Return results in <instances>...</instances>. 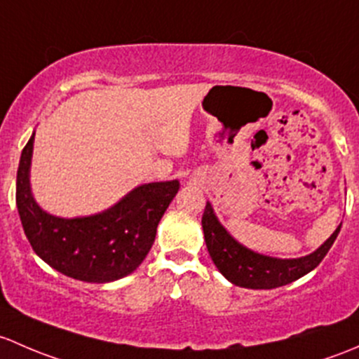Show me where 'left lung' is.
I'll return each instance as SVG.
<instances>
[{
  "label": "left lung",
  "mask_w": 359,
  "mask_h": 359,
  "mask_svg": "<svg viewBox=\"0 0 359 359\" xmlns=\"http://www.w3.org/2000/svg\"><path fill=\"white\" fill-rule=\"evenodd\" d=\"M341 226L342 223L308 256L282 259V257L259 254L240 243L217 219L210 202H207L204 216H202L205 245L216 268L233 285L254 290L283 287L313 271L334 245Z\"/></svg>",
  "instance_id": "1"
}]
</instances>
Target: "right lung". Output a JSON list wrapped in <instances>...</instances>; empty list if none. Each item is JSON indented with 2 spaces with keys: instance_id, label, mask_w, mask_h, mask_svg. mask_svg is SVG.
<instances>
[{
  "instance_id": "right-lung-1",
  "label": "right lung",
  "mask_w": 359,
  "mask_h": 359,
  "mask_svg": "<svg viewBox=\"0 0 359 359\" xmlns=\"http://www.w3.org/2000/svg\"><path fill=\"white\" fill-rule=\"evenodd\" d=\"M36 131L20 155L17 209L32 250L62 275L109 283L135 271L149 254L158 221L180 190V181L138 184L102 212L62 217L36 202L31 164Z\"/></svg>"
}]
</instances>
